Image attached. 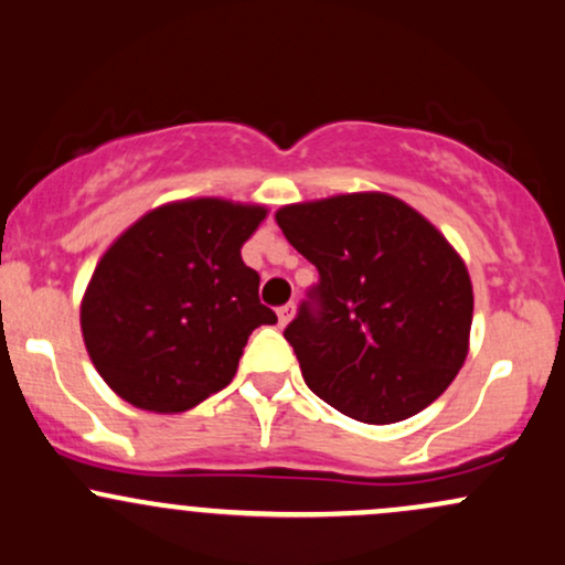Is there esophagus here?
I'll list each match as a JSON object with an SVG mask.
<instances>
[{
	"label": "esophagus",
	"mask_w": 565,
	"mask_h": 565,
	"mask_svg": "<svg viewBox=\"0 0 565 565\" xmlns=\"http://www.w3.org/2000/svg\"><path fill=\"white\" fill-rule=\"evenodd\" d=\"M294 315H296L294 303H285V307L277 309V320H280V326H288V322L294 320Z\"/></svg>",
	"instance_id": "obj_1"
}]
</instances>
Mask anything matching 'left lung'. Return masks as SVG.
Instances as JSON below:
<instances>
[{
	"instance_id": "8db88e82",
	"label": "left lung",
	"mask_w": 565,
	"mask_h": 565,
	"mask_svg": "<svg viewBox=\"0 0 565 565\" xmlns=\"http://www.w3.org/2000/svg\"><path fill=\"white\" fill-rule=\"evenodd\" d=\"M320 271L285 339L317 397L365 424L419 414L470 352L472 280L419 211L384 192L294 202L275 213Z\"/></svg>"
}]
</instances>
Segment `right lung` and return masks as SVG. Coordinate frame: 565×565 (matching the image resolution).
<instances>
[{"label":"right lung","mask_w":565,"mask_h":565,"mask_svg":"<svg viewBox=\"0 0 565 565\" xmlns=\"http://www.w3.org/2000/svg\"><path fill=\"white\" fill-rule=\"evenodd\" d=\"M266 213L221 198L175 200L106 248L79 326L95 371L122 401L181 414L232 382L248 335L277 322L239 253Z\"/></svg>","instance_id":"1"}]
</instances>
